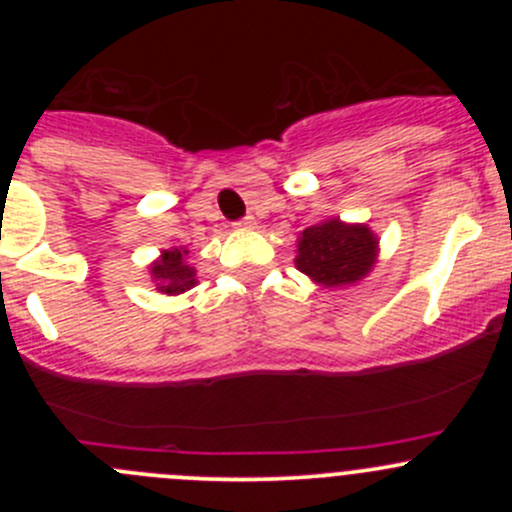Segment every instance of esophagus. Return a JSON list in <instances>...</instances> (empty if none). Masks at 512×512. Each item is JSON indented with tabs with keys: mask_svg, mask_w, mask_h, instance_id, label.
<instances>
[{
	"mask_svg": "<svg viewBox=\"0 0 512 512\" xmlns=\"http://www.w3.org/2000/svg\"><path fill=\"white\" fill-rule=\"evenodd\" d=\"M235 227H240V230H250V227H255V218H252V215H245V218L237 220Z\"/></svg>",
	"mask_w": 512,
	"mask_h": 512,
	"instance_id": "esophagus-1",
	"label": "esophagus"
}]
</instances>
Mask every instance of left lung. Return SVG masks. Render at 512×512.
<instances>
[{"label": "left lung", "mask_w": 512, "mask_h": 512, "mask_svg": "<svg viewBox=\"0 0 512 512\" xmlns=\"http://www.w3.org/2000/svg\"><path fill=\"white\" fill-rule=\"evenodd\" d=\"M376 257V237L366 225H344L337 218L307 227L299 237V272L324 287H342L361 280Z\"/></svg>", "instance_id": "left-lung-1"}]
</instances>
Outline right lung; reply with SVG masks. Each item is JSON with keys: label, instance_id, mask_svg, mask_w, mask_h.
Segmentation results:
<instances>
[{"label": "right lung", "instance_id": "1", "mask_svg": "<svg viewBox=\"0 0 512 512\" xmlns=\"http://www.w3.org/2000/svg\"><path fill=\"white\" fill-rule=\"evenodd\" d=\"M185 250H165L160 260L151 267L153 280L158 282V289L165 294H180L195 285V270L185 265Z\"/></svg>", "mask_w": 512, "mask_h": 512}]
</instances>
